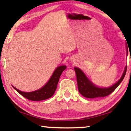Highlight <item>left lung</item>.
<instances>
[{"mask_svg": "<svg viewBox=\"0 0 131 131\" xmlns=\"http://www.w3.org/2000/svg\"><path fill=\"white\" fill-rule=\"evenodd\" d=\"M127 47V53H128L127 47ZM74 70L76 74L78 88L79 93L86 98L95 99L99 98V97H106V96L110 94L111 93H112L116 89L118 88V86L122 82L124 76H125L126 70H127V66L125 67L124 73H123L119 80L115 84L113 85L112 86L106 88H100L95 86L92 82L89 80V79L86 77L84 73L78 68L75 67Z\"/></svg>", "mask_w": 131, "mask_h": 131, "instance_id": "8db88e82", "label": "left lung"}]
</instances>
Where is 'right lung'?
<instances>
[{
	"instance_id": "right-lung-1",
	"label": "right lung",
	"mask_w": 131,
	"mask_h": 131,
	"mask_svg": "<svg viewBox=\"0 0 131 131\" xmlns=\"http://www.w3.org/2000/svg\"><path fill=\"white\" fill-rule=\"evenodd\" d=\"M66 66H60L55 69L53 74L51 76L50 79L47 82L44 86L37 91L31 92H24L16 89L15 87L13 88L16 90L19 94L24 97L32 101H40V100H46L50 98L54 94L58 84V81L60 77L61 73L65 70Z\"/></svg>"
}]
</instances>
